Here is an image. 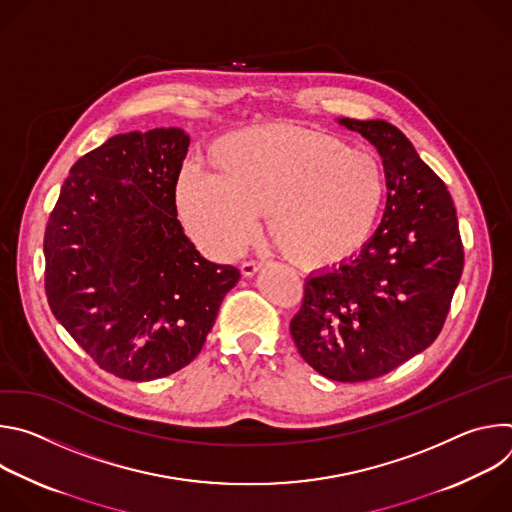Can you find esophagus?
Returning a JSON list of instances; mask_svg holds the SVG:
<instances>
[{"label": "esophagus", "mask_w": 512, "mask_h": 512, "mask_svg": "<svg viewBox=\"0 0 512 512\" xmlns=\"http://www.w3.org/2000/svg\"><path fill=\"white\" fill-rule=\"evenodd\" d=\"M261 267H263V261H255V259H247V261L241 263V271H243V275H247V277L255 275Z\"/></svg>", "instance_id": "obj_1"}]
</instances>
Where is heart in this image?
Returning <instances> with one entry per match:
<instances>
[{"label": "heart", "mask_w": 512, "mask_h": 512, "mask_svg": "<svg viewBox=\"0 0 512 512\" xmlns=\"http://www.w3.org/2000/svg\"><path fill=\"white\" fill-rule=\"evenodd\" d=\"M210 166L214 172L180 174L176 206L188 229L223 253L241 251L267 214L269 233L291 263L338 265L371 239L383 206L377 160L304 127L233 131L210 148Z\"/></svg>", "instance_id": "heart-1"}]
</instances>
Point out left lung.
Listing matches in <instances>:
<instances>
[{
  "label": "left lung",
  "instance_id": "1",
  "mask_svg": "<svg viewBox=\"0 0 512 512\" xmlns=\"http://www.w3.org/2000/svg\"><path fill=\"white\" fill-rule=\"evenodd\" d=\"M383 158L387 204L379 229L358 255L310 275L289 332L302 358L340 383L383 377L442 332L464 269L452 196L383 119H338Z\"/></svg>",
  "mask_w": 512,
  "mask_h": 512
}]
</instances>
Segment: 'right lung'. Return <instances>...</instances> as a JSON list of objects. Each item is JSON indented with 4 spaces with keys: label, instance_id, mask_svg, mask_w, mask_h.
<instances>
[{
    "label": "right lung",
    "instance_id": "1",
    "mask_svg": "<svg viewBox=\"0 0 512 512\" xmlns=\"http://www.w3.org/2000/svg\"><path fill=\"white\" fill-rule=\"evenodd\" d=\"M190 137L178 127L113 135L70 168L44 235L54 318L119 379L190 364L241 273L184 235L176 184Z\"/></svg>",
    "mask_w": 512,
    "mask_h": 512
}]
</instances>
